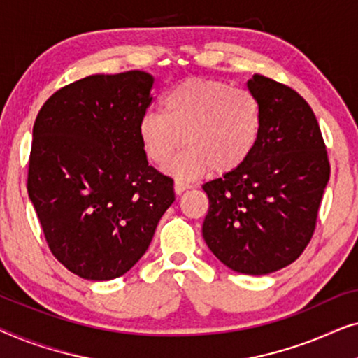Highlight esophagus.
Segmentation results:
<instances>
[{"label": "esophagus", "instance_id": "34e87169", "mask_svg": "<svg viewBox=\"0 0 358 358\" xmlns=\"http://www.w3.org/2000/svg\"><path fill=\"white\" fill-rule=\"evenodd\" d=\"M189 189H190V185L182 182V180H176V182H174V192H176V195H180V194L185 192V190H189Z\"/></svg>", "mask_w": 358, "mask_h": 358}]
</instances>
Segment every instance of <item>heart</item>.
<instances>
[{
	"instance_id": "b5f03b06",
	"label": "heart",
	"mask_w": 358,
	"mask_h": 358,
	"mask_svg": "<svg viewBox=\"0 0 358 358\" xmlns=\"http://www.w3.org/2000/svg\"><path fill=\"white\" fill-rule=\"evenodd\" d=\"M163 114L146 112L138 120V138L151 163L168 164L179 180H192L215 171L241 169L256 151L264 127L261 101L249 90L227 81L194 76L169 87L161 97Z\"/></svg>"
}]
</instances>
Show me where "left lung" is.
<instances>
[{"mask_svg":"<svg viewBox=\"0 0 358 358\" xmlns=\"http://www.w3.org/2000/svg\"><path fill=\"white\" fill-rule=\"evenodd\" d=\"M262 135L241 169L203 184L205 243L224 266L266 275L296 261L315 233L331 166L315 112L295 90L252 75Z\"/></svg>","mask_w":358,"mask_h":358,"instance_id":"8db88e82","label":"left lung"}]
</instances>
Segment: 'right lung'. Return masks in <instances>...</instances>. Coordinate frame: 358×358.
Segmentation results:
<instances>
[{
  "label": "right lung",
  "mask_w": 358,
  "mask_h": 358,
  "mask_svg": "<svg viewBox=\"0 0 358 358\" xmlns=\"http://www.w3.org/2000/svg\"><path fill=\"white\" fill-rule=\"evenodd\" d=\"M155 78L92 75L48 97L32 130L27 192L53 256L86 280L129 272L174 202L138 138Z\"/></svg>",
  "instance_id": "add662e5"
}]
</instances>
